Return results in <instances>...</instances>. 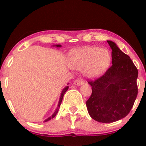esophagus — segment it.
Segmentation results:
<instances>
[{
  "label": "esophagus",
  "mask_w": 146,
  "mask_h": 146,
  "mask_svg": "<svg viewBox=\"0 0 146 146\" xmlns=\"http://www.w3.org/2000/svg\"><path fill=\"white\" fill-rule=\"evenodd\" d=\"M73 83H74V85H81L84 83V80H83V79H82V78H78V79H77V80H75Z\"/></svg>",
  "instance_id": "esophagus-1"
}]
</instances>
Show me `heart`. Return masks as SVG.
Here are the masks:
<instances>
[{"instance_id": "b5f03b06", "label": "heart", "mask_w": 146, "mask_h": 146, "mask_svg": "<svg viewBox=\"0 0 146 146\" xmlns=\"http://www.w3.org/2000/svg\"><path fill=\"white\" fill-rule=\"evenodd\" d=\"M70 66L79 70H86L89 77L101 76L109 67L111 56L105 48L87 46L70 53L69 56Z\"/></svg>"}]
</instances>
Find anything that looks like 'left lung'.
Wrapping results in <instances>:
<instances>
[{
    "label": "left lung",
    "mask_w": 146,
    "mask_h": 146,
    "mask_svg": "<svg viewBox=\"0 0 146 146\" xmlns=\"http://www.w3.org/2000/svg\"><path fill=\"white\" fill-rule=\"evenodd\" d=\"M107 43L111 48L112 65L100 77L88 81L92 94L86 102L87 109L90 116L101 123H111L126 117L138 95L136 66L114 42Z\"/></svg>",
    "instance_id": "8db88e82"
}]
</instances>
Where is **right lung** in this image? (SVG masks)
<instances>
[{
	"label": "right lung",
	"mask_w": 146,
	"mask_h": 146,
	"mask_svg": "<svg viewBox=\"0 0 146 146\" xmlns=\"http://www.w3.org/2000/svg\"><path fill=\"white\" fill-rule=\"evenodd\" d=\"M56 46L57 47H60L61 46V45H56ZM68 86H66V88H64V90H63V91H62V92H61V97H60V100H59V102H58V108L56 109V111H54V114H52V116H51V117H50L49 118H48L47 119H46V120L44 121H48V120H50V119H52V118H54V117H55L56 115V114L57 113H58V107H60V105H61V102H62V100H63V98H64V94H65V92H66V91L68 90Z\"/></svg>",
	"instance_id": "add662e5"
}]
</instances>
